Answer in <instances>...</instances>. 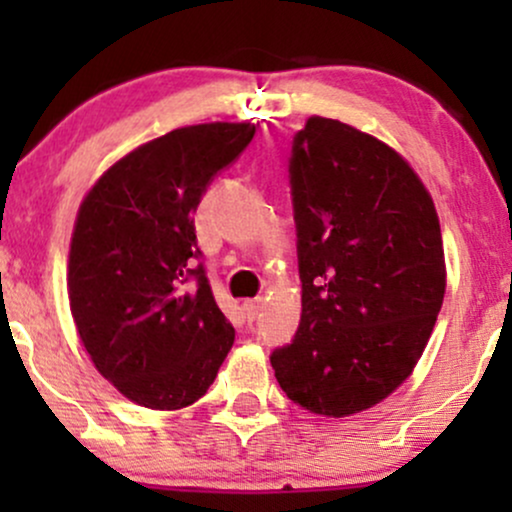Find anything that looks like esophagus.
Returning a JSON list of instances; mask_svg holds the SVG:
<instances>
[{
  "label": "esophagus",
  "mask_w": 512,
  "mask_h": 512,
  "mask_svg": "<svg viewBox=\"0 0 512 512\" xmlns=\"http://www.w3.org/2000/svg\"><path fill=\"white\" fill-rule=\"evenodd\" d=\"M260 310H262V301H260V298H255V301H245V303H243V313H245V317H248V320H255Z\"/></svg>",
  "instance_id": "1"
}]
</instances>
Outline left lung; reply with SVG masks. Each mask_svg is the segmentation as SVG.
<instances>
[{
	"instance_id": "obj_1",
	"label": "left lung",
	"mask_w": 512,
	"mask_h": 512,
	"mask_svg": "<svg viewBox=\"0 0 512 512\" xmlns=\"http://www.w3.org/2000/svg\"><path fill=\"white\" fill-rule=\"evenodd\" d=\"M289 173L303 310L272 368L293 404L344 419L390 397L431 339L448 276L438 211L407 158L330 117L296 134Z\"/></svg>"
}]
</instances>
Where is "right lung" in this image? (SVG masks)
Wrapping results in <instances>:
<instances>
[{
    "label": "right lung",
    "mask_w": 512,
    "mask_h": 512,
    "mask_svg": "<svg viewBox=\"0 0 512 512\" xmlns=\"http://www.w3.org/2000/svg\"><path fill=\"white\" fill-rule=\"evenodd\" d=\"M252 137V122L178 127L115 161L81 199L69 308L91 363L129 402L190 407L231 351L236 330L192 262V214Z\"/></svg>",
    "instance_id": "right-lung-1"
}]
</instances>
